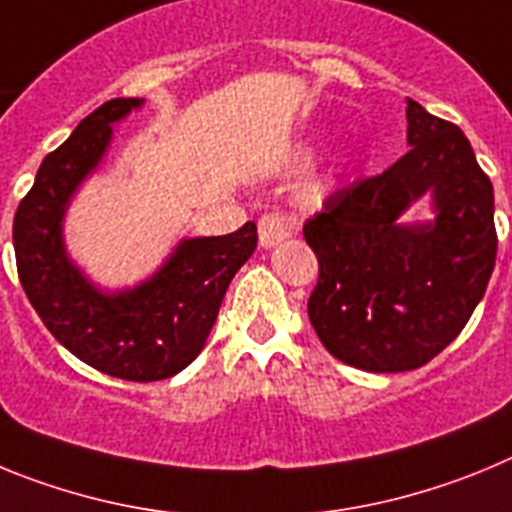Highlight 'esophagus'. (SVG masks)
<instances>
[{
	"label": "esophagus",
	"instance_id": "esophagus-1",
	"mask_svg": "<svg viewBox=\"0 0 512 512\" xmlns=\"http://www.w3.org/2000/svg\"><path fill=\"white\" fill-rule=\"evenodd\" d=\"M300 230V217L295 212H264L259 220V243L264 248L277 246L279 241Z\"/></svg>",
	"mask_w": 512,
	"mask_h": 512
}]
</instances>
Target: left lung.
Returning <instances> with one entry per match:
<instances>
[{
    "mask_svg": "<svg viewBox=\"0 0 512 512\" xmlns=\"http://www.w3.org/2000/svg\"><path fill=\"white\" fill-rule=\"evenodd\" d=\"M410 151L387 171L336 189L305 223L318 256L307 315L338 361L410 372L449 346L495 269V197L467 135L408 99ZM425 191L437 220L396 217Z\"/></svg>",
    "mask_w": 512,
    "mask_h": 512,
    "instance_id": "obj_1",
    "label": "left lung"
}]
</instances>
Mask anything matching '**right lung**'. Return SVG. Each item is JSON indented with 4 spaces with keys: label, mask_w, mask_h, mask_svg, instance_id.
I'll return each instance as SVG.
<instances>
[{
    "label": "right lung",
    "mask_w": 512,
    "mask_h": 512,
    "mask_svg": "<svg viewBox=\"0 0 512 512\" xmlns=\"http://www.w3.org/2000/svg\"><path fill=\"white\" fill-rule=\"evenodd\" d=\"M143 99H110L43 158L12 225L17 277L45 328L76 359L128 382H158L192 364L215 325L235 271L251 259L256 225L179 243L156 277L102 295L63 251L61 220L71 194L110 146L112 125Z\"/></svg>",
    "instance_id": "1"
}]
</instances>
